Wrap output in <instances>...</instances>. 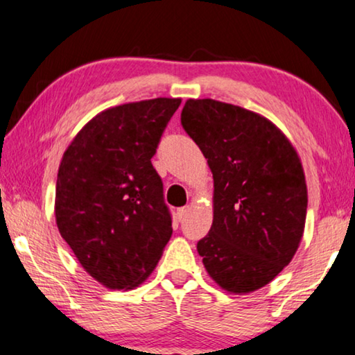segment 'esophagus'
<instances>
[{
	"instance_id": "1",
	"label": "esophagus",
	"mask_w": 355,
	"mask_h": 355,
	"mask_svg": "<svg viewBox=\"0 0 355 355\" xmlns=\"http://www.w3.org/2000/svg\"><path fill=\"white\" fill-rule=\"evenodd\" d=\"M190 213V207H184V208H179L178 209V213H176V216H178V219L179 220H182L184 218H186V216Z\"/></svg>"
}]
</instances>
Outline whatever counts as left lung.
<instances>
[{
  "label": "left lung",
  "instance_id": "1",
  "mask_svg": "<svg viewBox=\"0 0 355 355\" xmlns=\"http://www.w3.org/2000/svg\"><path fill=\"white\" fill-rule=\"evenodd\" d=\"M182 128L213 173V224L197 243L220 288L246 295L270 284L304 234L307 187L300 155L266 116L214 99H189Z\"/></svg>",
  "mask_w": 355,
  "mask_h": 355
}]
</instances>
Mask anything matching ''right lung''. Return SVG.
Returning a JSON list of instances; mask_svg holds the SVG:
<instances>
[{"label":"right lung","instance_id":"add662e5","mask_svg":"<svg viewBox=\"0 0 355 355\" xmlns=\"http://www.w3.org/2000/svg\"><path fill=\"white\" fill-rule=\"evenodd\" d=\"M179 105V97H157L101 112L60 160L55 224L81 267L109 290L146 282L171 239L150 160Z\"/></svg>","mask_w":355,"mask_h":355}]
</instances>
